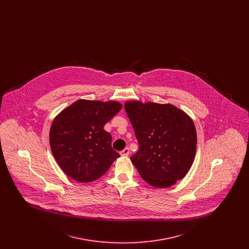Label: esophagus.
Returning <instances> with one entry per match:
<instances>
[{"label":"esophagus","mask_w":249,"mask_h":249,"mask_svg":"<svg viewBox=\"0 0 249 249\" xmlns=\"http://www.w3.org/2000/svg\"><path fill=\"white\" fill-rule=\"evenodd\" d=\"M129 154H130V149H129V147L124 148V149L120 152L121 156H129Z\"/></svg>","instance_id":"1"}]
</instances>
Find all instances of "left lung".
I'll use <instances>...</instances> for the list:
<instances>
[{
  "instance_id": "8db88e82",
  "label": "left lung",
  "mask_w": 249,
  "mask_h": 249,
  "mask_svg": "<svg viewBox=\"0 0 249 249\" xmlns=\"http://www.w3.org/2000/svg\"><path fill=\"white\" fill-rule=\"evenodd\" d=\"M124 107L139 143V150L130 160L142 179L165 189L185 178L197 146L196 129L190 116L170 104L128 101Z\"/></svg>"
}]
</instances>
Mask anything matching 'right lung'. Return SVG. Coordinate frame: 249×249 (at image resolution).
<instances>
[{
  "instance_id": "add662e5",
  "label": "right lung",
  "mask_w": 249,
  "mask_h": 249,
  "mask_svg": "<svg viewBox=\"0 0 249 249\" xmlns=\"http://www.w3.org/2000/svg\"><path fill=\"white\" fill-rule=\"evenodd\" d=\"M121 108L116 101L78 100L54 119L49 131L51 151L69 178L80 183L94 181L119 158L104 127Z\"/></svg>"
}]
</instances>
